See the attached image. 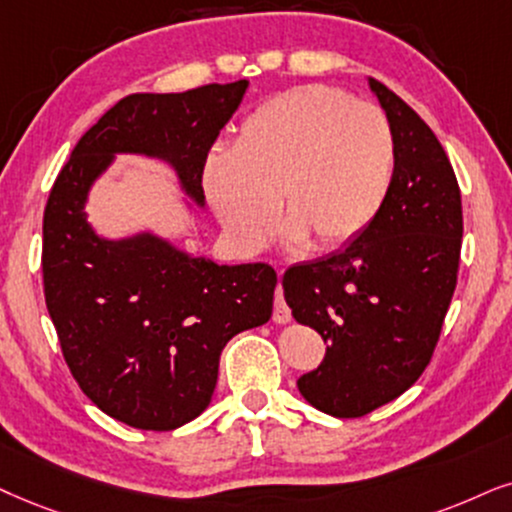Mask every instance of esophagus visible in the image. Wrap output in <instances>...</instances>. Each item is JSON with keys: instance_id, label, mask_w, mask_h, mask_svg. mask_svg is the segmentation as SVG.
Instances as JSON below:
<instances>
[{"instance_id": "1", "label": "esophagus", "mask_w": 512, "mask_h": 512, "mask_svg": "<svg viewBox=\"0 0 512 512\" xmlns=\"http://www.w3.org/2000/svg\"><path fill=\"white\" fill-rule=\"evenodd\" d=\"M293 316H290V307L283 300V288H276V302H274V321L276 323H288Z\"/></svg>"}]
</instances>
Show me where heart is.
I'll return each instance as SVG.
<instances>
[{
	"mask_svg": "<svg viewBox=\"0 0 512 512\" xmlns=\"http://www.w3.org/2000/svg\"><path fill=\"white\" fill-rule=\"evenodd\" d=\"M394 174L387 115L342 89L309 84L260 103L234 148L210 151L203 186L243 252L269 241L276 205L290 241L321 252L352 243L380 217Z\"/></svg>",
	"mask_w": 512,
	"mask_h": 512,
	"instance_id": "obj_1",
	"label": "heart"
}]
</instances>
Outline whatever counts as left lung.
I'll use <instances>...</instances> for the list:
<instances>
[{
	"label": "left lung",
	"mask_w": 512,
	"mask_h": 512,
	"mask_svg": "<svg viewBox=\"0 0 512 512\" xmlns=\"http://www.w3.org/2000/svg\"><path fill=\"white\" fill-rule=\"evenodd\" d=\"M397 141L383 212L340 252L290 267L283 295L297 323L328 342L302 397L335 418L397 399L430 364L456 290L461 189L435 132L383 82L368 80Z\"/></svg>",
	"instance_id": "obj_1"
}]
</instances>
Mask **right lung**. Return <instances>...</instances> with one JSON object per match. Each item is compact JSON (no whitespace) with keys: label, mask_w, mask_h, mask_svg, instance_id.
<instances>
[{"label":"right lung","mask_w":512,"mask_h":512,"mask_svg":"<svg viewBox=\"0 0 512 512\" xmlns=\"http://www.w3.org/2000/svg\"><path fill=\"white\" fill-rule=\"evenodd\" d=\"M248 80L129 94L89 129L51 186L42 224L44 300L63 359L96 406L139 430H174L208 409L219 354L271 319L276 271L215 264L153 234L96 236L89 189L115 153L160 158L203 208V165Z\"/></svg>","instance_id":"right-lung-1"}]
</instances>
